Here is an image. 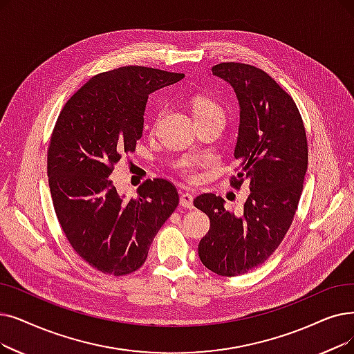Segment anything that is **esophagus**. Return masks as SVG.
<instances>
[{"label": "esophagus", "instance_id": "obj_1", "mask_svg": "<svg viewBox=\"0 0 354 354\" xmlns=\"http://www.w3.org/2000/svg\"><path fill=\"white\" fill-rule=\"evenodd\" d=\"M179 203L182 207H185V208H194V196L188 192H180Z\"/></svg>", "mask_w": 354, "mask_h": 354}]
</instances>
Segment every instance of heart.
Masks as SVG:
<instances>
[{
    "label": "heart",
    "instance_id": "obj_1",
    "mask_svg": "<svg viewBox=\"0 0 354 354\" xmlns=\"http://www.w3.org/2000/svg\"><path fill=\"white\" fill-rule=\"evenodd\" d=\"M191 109L196 122H204L211 120L225 121V113L223 110V106L209 97H205V95L194 97L191 101ZM159 115L160 114L156 115V121L159 120ZM199 165H201V160L196 158H183L174 163V169L180 176L187 178L188 180H195L198 176L196 169Z\"/></svg>",
    "mask_w": 354,
    "mask_h": 354
}]
</instances>
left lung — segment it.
<instances>
[{"label":"left lung","instance_id":"1","mask_svg":"<svg viewBox=\"0 0 354 354\" xmlns=\"http://www.w3.org/2000/svg\"><path fill=\"white\" fill-rule=\"evenodd\" d=\"M211 71L239 98L237 175L230 185L240 189L248 180L250 195L241 217L224 208L221 196L203 194L194 199L209 217L198 254L207 269L232 278L265 263L288 233L308 167V143L295 101L265 71L239 62H223Z\"/></svg>","mask_w":354,"mask_h":354}]
</instances>
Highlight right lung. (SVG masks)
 I'll list each match as a JSON object with an SVG mask.
<instances>
[{"label":"right lung","instance_id":"obj_1","mask_svg":"<svg viewBox=\"0 0 354 354\" xmlns=\"http://www.w3.org/2000/svg\"><path fill=\"white\" fill-rule=\"evenodd\" d=\"M183 73L122 66L91 78L60 111L48 149L49 188L57 221L75 253L114 276L139 269L179 204L172 182L147 179L137 196L118 195L111 174L136 150L149 94Z\"/></svg>","mask_w":354,"mask_h":354}]
</instances>
